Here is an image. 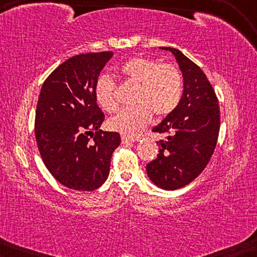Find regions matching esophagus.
I'll return each instance as SVG.
<instances>
[{
	"label": "esophagus",
	"instance_id": "obj_1",
	"mask_svg": "<svg viewBox=\"0 0 257 257\" xmlns=\"http://www.w3.org/2000/svg\"><path fill=\"white\" fill-rule=\"evenodd\" d=\"M136 139H132V138H128V137H121V144H124V145H128V144H132L135 143Z\"/></svg>",
	"mask_w": 257,
	"mask_h": 257
}]
</instances>
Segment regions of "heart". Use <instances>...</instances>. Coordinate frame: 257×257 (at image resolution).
<instances>
[{
  "label": "heart",
  "mask_w": 257,
  "mask_h": 257,
  "mask_svg": "<svg viewBox=\"0 0 257 257\" xmlns=\"http://www.w3.org/2000/svg\"><path fill=\"white\" fill-rule=\"evenodd\" d=\"M120 73L127 82L138 85L135 94V107L126 108L108 120V127L121 136L135 138L145 128L152 118L171 113L178 106L182 94V76L173 64L150 57H135L125 62ZM94 97L99 106L106 112H115L119 103L115 97V85L110 76L97 79Z\"/></svg>",
  "instance_id": "heart-1"
}]
</instances>
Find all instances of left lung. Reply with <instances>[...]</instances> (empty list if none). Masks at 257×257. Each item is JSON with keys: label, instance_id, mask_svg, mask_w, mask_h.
I'll use <instances>...</instances> for the list:
<instances>
[{"label": "left lung", "instance_id": "1", "mask_svg": "<svg viewBox=\"0 0 257 257\" xmlns=\"http://www.w3.org/2000/svg\"><path fill=\"white\" fill-rule=\"evenodd\" d=\"M174 55L184 79L178 106L152 132L166 136L159 154L147 164L150 180L161 189L175 191L191 184L209 163L220 130V108L209 80L180 50L163 47Z\"/></svg>", "mask_w": 257, "mask_h": 257}]
</instances>
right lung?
<instances>
[{
    "instance_id": "obj_1",
    "label": "right lung",
    "mask_w": 257,
    "mask_h": 257,
    "mask_svg": "<svg viewBox=\"0 0 257 257\" xmlns=\"http://www.w3.org/2000/svg\"><path fill=\"white\" fill-rule=\"evenodd\" d=\"M112 56L108 51L73 56L42 85L35 117L37 146L52 177L70 189L100 187L120 145L119 133L99 130L105 117L94 97L98 77Z\"/></svg>"
}]
</instances>
